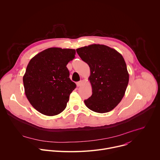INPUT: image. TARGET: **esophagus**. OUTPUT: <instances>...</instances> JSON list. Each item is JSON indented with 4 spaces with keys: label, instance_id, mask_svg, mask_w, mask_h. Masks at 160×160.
<instances>
[{
    "label": "esophagus",
    "instance_id": "obj_1",
    "mask_svg": "<svg viewBox=\"0 0 160 160\" xmlns=\"http://www.w3.org/2000/svg\"><path fill=\"white\" fill-rule=\"evenodd\" d=\"M82 80H80V81L77 82V85L78 87H80V86L82 85Z\"/></svg>",
    "mask_w": 160,
    "mask_h": 160
}]
</instances>
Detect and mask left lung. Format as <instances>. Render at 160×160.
<instances>
[{"label": "left lung", "instance_id": "left-lung-1", "mask_svg": "<svg viewBox=\"0 0 160 160\" xmlns=\"http://www.w3.org/2000/svg\"><path fill=\"white\" fill-rule=\"evenodd\" d=\"M76 51L90 70L88 80L92 94L84 101L86 106L99 113L111 111L123 99L128 83L129 74L123 56L115 49L100 44Z\"/></svg>", "mask_w": 160, "mask_h": 160}]
</instances>
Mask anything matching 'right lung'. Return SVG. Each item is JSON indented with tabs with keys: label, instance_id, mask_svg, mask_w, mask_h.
Masks as SVG:
<instances>
[{
	"label": "right lung",
	"instance_id": "obj_1",
	"mask_svg": "<svg viewBox=\"0 0 160 160\" xmlns=\"http://www.w3.org/2000/svg\"><path fill=\"white\" fill-rule=\"evenodd\" d=\"M75 49L51 48L30 61L22 78L25 95L32 106L47 116L61 113L76 88L66 67L75 58Z\"/></svg>",
	"mask_w": 160,
	"mask_h": 160
}]
</instances>
